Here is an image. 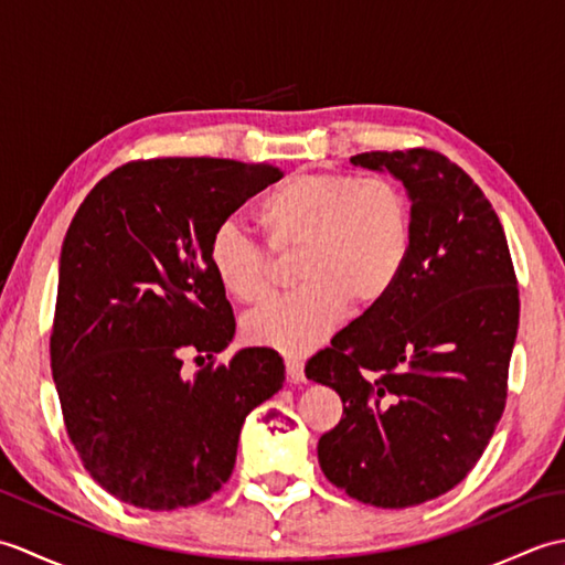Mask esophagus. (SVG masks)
I'll list each match as a JSON object with an SVG mask.
<instances>
[{
	"label": "esophagus",
	"mask_w": 565,
	"mask_h": 565,
	"mask_svg": "<svg viewBox=\"0 0 565 565\" xmlns=\"http://www.w3.org/2000/svg\"><path fill=\"white\" fill-rule=\"evenodd\" d=\"M286 376H289L291 383H303L306 381V371H303V362L296 356L286 359Z\"/></svg>",
	"instance_id": "obj_1"
}]
</instances>
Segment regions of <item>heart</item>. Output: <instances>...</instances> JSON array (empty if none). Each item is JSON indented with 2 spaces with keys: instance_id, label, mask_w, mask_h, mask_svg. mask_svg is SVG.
<instances>
[{
  "instance_id": "b5f03b06",
  "label": "heart",
  "mask_w": 565,
  "mask_h": 565,
  "mask_svg": "<svg viewBox=\"0 0 565 565\" xmlns=\"http://www.w3.org/2000/svg\"><path fill=\"white\" fill-rule=\"evenodd\" d=\"M274 252H294L303 286L243 320L247 342L281 354H308L338 330L347 306L371 308L391 294L413 245V203L386 174H296L257 206ZM227 296L262 301L271 289V257L243 227L223 223L209 245Z\"/></svg>"
}]
</instances>
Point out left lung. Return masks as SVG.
Wrapping results in <instances>:
<instances>
[{"mask_svg":"<svg viewBox=\"0 0 565 565\" xmlns=\"http://www.w3.org/2000/svg\"><path fill=\"white\" fill-rule=\"evenodd\" d=\"M350 162L403 182L413 245L391 294L310 356L306 376L344 405L318 441L322 473L398 510L459 486L486 451L505 411L520 291L498 215L459 164L423 148Z\"/></svg>","mask_w":565,"mask_h":565,"instance_id":"8db88e82","label":"left lung"}]
</instances>
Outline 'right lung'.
<instances>
[{
  "mask_svg": "<svg viewBox=\"0 0 565 565\" xmlns=\"http://www.w3.org/2000/svg\"><path fill=\"white\" fill-rule=\"evenodd\" d=\"M274 164L164 158L118 167L72 218L57 271L51 369L67 435L106 493L142 510L199 505L231 478L245 417L284 386V359L235 338L209 245L279 182Z\"/></svg>",
  "mask_w": 565,
  "mask_h": 565,
  "instance_id": "right-lung-1",
  "label": "right lung"
}]
</instances>
